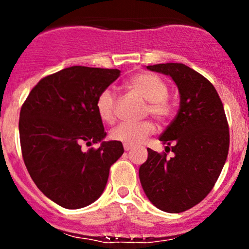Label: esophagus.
Masks as SVG:
<instances>
[{
  "label": "esophagus",
  "instance_id": "1",
  "mask_svg": "<svg viewBox=\"0 0 249 249\" xmlns=\"http://www.w3.org/2000/svg\"><path fill=\"white\" fill-rule=\"evenodd\" d=\"M132 148H133V146H131V145L124 144V150L125 151H130V150H132Z\"/></svg>",
  "mask_w": 249,
  "mask_h": 249
}]
</instances>
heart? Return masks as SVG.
Here are the masks:
<instances>
[{"label": "heart", "instance_id": "heart-1", "mask_svg": "<svg viewBox=\"0 0 249 249\" xmlns=\"http://www.w3.org/2000/svg\"><path fill=\"white\" fill-rule=\"evenodd\" d=\"M128 89L147 101L145 115H151L157 121L166 122L172 115V104L167 99L168 87L159 76L150 72L137 73L127 81ZM96 108L99 118L105 123L116 119V95L111 89H104L96 99ZM156 126L152 122L122 123L111 131V138L123 144L136 146L148 136L154 133Z\"/></svg>", "mask_w": 249, "mask_h": 249}]
</instances>
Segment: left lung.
Masks as SVG:
<instances>
[{
    "label": "left lung",
    "instance_id": "left-lung-1",
    "mask_svg": "<svg viewBox=\"0 0 249 249\" xmlns=\"http://www.w3.org/2000/svg\"><path fill=\"white\" fill-rule=\"evenodd\" d=\"M170 76L177 84L180 107L159 137L166 153L147 148L139 167L142 190L151 202L167 213H180L198 205L215 185L230 147L224 105L208 79L181 63L146 67Z\"/></svg>",
    "mask_w": 249,
    "mask_h": 249
}]
</instances>
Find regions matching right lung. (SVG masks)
<instances>
[{"label": "right lung", "mask_w": 249, "mask_h": 249, "mask_svg": "<svg viewBox=\"0 0 249 249\" xmlns=\"http://www.w3.org/2000/svg\"><path fill=\"white\" fill-rule=\"evenodd\" d=\"M118 69L75 65L42 78L19 112L22 156L39 191L59 206L77 210L102 196L113 162L124 153L107 136L96 99ZM98 141V149L81 150Z\"/></svg>", "instance_id": "obj_1"}]
</instances>
